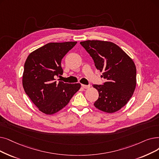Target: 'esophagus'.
<instances>
[{
    "mask_svg": "<svg viewBox=\"0 0 159 159\" xmlns=\"http://www.w3.org/2000/svg\"><path fill=\"white\" fill-rule=\"evenodd\" d=\"M82 87L84 88V89H88V88H89V87H90V86L89 85H84V84H82Z\"/></svg>",
    "mask_w": 159,
    "mask_h": 159,
    "instance_id": "obj_1",
    "label": "esophagus"
}]
</instances>
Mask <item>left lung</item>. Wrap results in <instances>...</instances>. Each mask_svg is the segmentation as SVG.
Wrapping results in <instances>:
<instances>
[{"mask_svg": "<svg viewBox=\"0 0 159 159\" xmlns=\"http://www.w3.org/2000/svg\"><path fill=\"white\" fill-rule=\"evenodd\" d=\"M93 58L96 68L106 80L94 84L99 98L94 106L101 111L114 113L125 106L136 86V66L128 54L116 44L107 41L87 40L80 43Z\"/></svg>", "mask_w": 159, "mask_h": 159, "instance_id": "left-lung-1", "label": "left lung"}]
</instances>
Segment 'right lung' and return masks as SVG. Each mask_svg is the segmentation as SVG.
<instances>
[{"label":"right lung","mask_w":159,"mask_h":159,"mask_svg":"<svg viewBox=\"0 0 159 159\" xmlns=\"http://www.w3.org/2000/svg\"><path fill=\"white\" fill-rule=\"evenodd\" d=\"M77 41L49 43L32 52L27 57L23 74L26 95L41 112L51 115L64 108L80 84L57 82L56 76L63 74L61 61Z\"/></svg>","instance_id":"obj_1"}]
</instances>
